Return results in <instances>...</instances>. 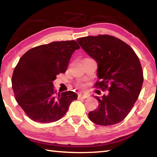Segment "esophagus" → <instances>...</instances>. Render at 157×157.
I'll return each instance as SVG.
<instances>
[{
  "label": "esophagus",
  "mask_w": 157,
  "mask_h": 157,
  "mask_svg": "<svg viewBox=\"0 0 157 157\" xmlns=\"http://www.w3.org/2000/svg\"><path fill=\"white\" fill-rule=\"evenodd\" d=\"M79 97L82 98V99H85V98H87L89 97V95L85 94V93H80V94H79Z\"/></svg>",
  "instance_id": "esophagus-1"
}]
</instances>
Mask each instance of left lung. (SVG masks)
<instances>
[{"label": "left lung", "instance_id": "obj_1", "mask_svg": "<svg viewBox=\"0 0 157 157\" xmlns=\"http://www.w3.org/2000/svg\"><path fill=\"white\" fill-rule=\"evenodd\" d=\"M77 41L98 63L101 81L95 86L109 91L101 98L95 97L99 105L89 113V119L102 126L120 123L132 110L142 88L143 73L139 57L129 45L107 34L82 37Z\"/></svg>", "mask_w": 157, "mask_h": 157}]
</instances>
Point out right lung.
Returning a JSON list of instances; mask_svg holds the SVG:
<instances>
[{
  "label": "right lung",
  "instance_id": "add662e5",
  "mask_svg": "<svg viewBox=\"0 0 157 157\" xmlns=\"http://www.w3.org/2000/svg\"><path fill=\"white\" fill-rule=\"evenodd\" d=\"M75 41H55L29 50L16 66L12 78L15 99L32 120L55 122L65 115L78 95L68 91L57 94L53 81L64 73L75 50Z\"/></svg>",
  "mask_w": 157,
  "mask_h": 157
}]
</instances>
